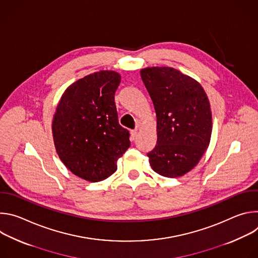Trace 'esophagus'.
I'll use <instances>...</instances> for the list:
<instances>
[{
  "label": "esophagus",
  "mask_w": 258,
  "mask_h": 258,
  "mask_svg": "<svg viewBox=\"0 0 258 258\" xmlns=\"http://www.w3.org/2000/svg\"><path fill=\"white\" fill-rule=\"evenodd\" d=\"M131 137H132L133 140H136V139H137V137H138V132H137V130L131 132Z\"/></svg>",
  "instance_id": "1"
}]
</instances>
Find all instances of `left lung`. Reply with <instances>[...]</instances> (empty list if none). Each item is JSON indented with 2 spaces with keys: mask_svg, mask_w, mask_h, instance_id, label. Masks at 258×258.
<instances>
[{
  "mask_svg": "<svg viewBox=\"0 0 258 258\" xmlns=\"http://www.w3.org/2000/svg\"><path fill=\"white\" fill-rule=\"evenodd\" d=\"M156 112L157 142L147 154L152 169L166 177L181 176L197 165L212 131L209 101L201 85L171 67L141 70Z\"/></svg>",
  "mask_w": 258,
  "mask_h": 258,
  "instance_id": "obj_1",
  "label": "left lung"
}]
</instances>
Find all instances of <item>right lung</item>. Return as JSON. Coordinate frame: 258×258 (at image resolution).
<instances>
[{"mask_svg": "<svg viewBox=\"0 0 258 258\" xmlns=\"http://www.w3.org/2000/svg\"><path fill=\"white\" fill-rule=\"evenodd\" d=\"M119 84L115 71L95 72L69 86L56 108L52 124L56 151L73 174L89 181L113 174L131 145L114 102Z\"/></svg>", "mask_w": 258, "mask_h": 258, "instance_id": "add662e5", "label": "right lung"}]
</instances>
